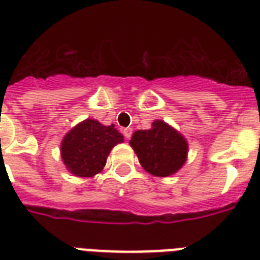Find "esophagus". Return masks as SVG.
<instances>
[{
    "mask_svg": "<svg viewBox=\"0 0 260 260\" xmlns=\"http://www.w3.org/2000/svg\"><path fill=\"white\" fill-rule=\"evenodd\" d=\"M123 134L124 136H125L126 140H129L131 136H132V129H131V128H125V129L123 131Z\"/></svg>",
    "mask_w": 260,
    "mask_h": 260,
    "instance_id": "obj_1",
    "label": "esophagus"
}]
</instances>
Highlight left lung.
<instances>
[{
	"label": "left lung",
	"mask_w": 260,
	"mask_h": 260,
	"mask_svg": "<svg viewBox=\"0 0 260 260\" xmlns=\"http://www.w3.org/2000/svg\"><path fill=\"white\" fill-rule=\"evenodd\" d=\"M141 167L156 177H168L186 161L185 137L162 120H154L150 129L136 131L129 140Z\"/></svg>",
	"instance_id": "1"
}]
</instances>
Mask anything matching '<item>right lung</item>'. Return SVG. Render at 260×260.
<instances>
[{
	"label": "right lung",
	"instance_id": "obj_1",
	"mask_svg": "<svg viewBox=\"0 0 260 260\" xmlns=\"http://www.w3.org/2000/svg\"><path fill=\"white\" fill-rule=\"evenodd\" d=\"M123 135L113 124L103 125L87 119L70 131L60 144V156L70 172L78 177H93L103 171L107 157Z\"/></svg>",
	"mask_w": 260,
	"mask_h": 260
}]
</instances>
